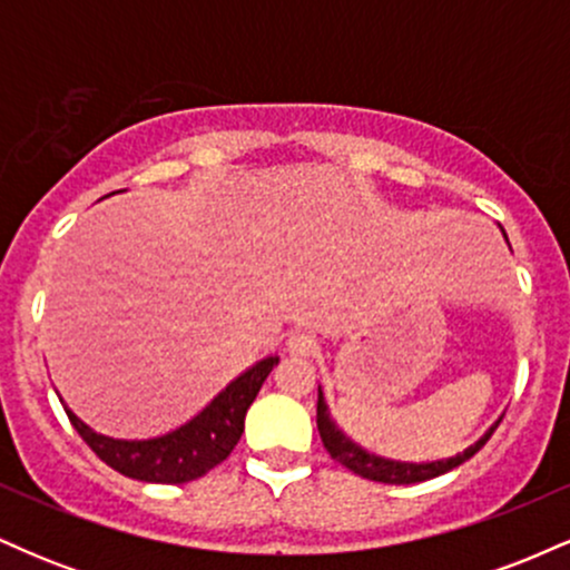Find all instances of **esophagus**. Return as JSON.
<instances>
[{"label": "esophagus", "mask_w": 570, "mask_h": 570, "mask_svg": "<svg viewBox=\"0 0 570 570\" xmlns=\"http://www.w3.org/2000/svg\"><path fill=\"white\" fill-rule=\"evenodd\" d=\"M286 351H289V356H313L316 353V340L313 335H305V332H292L289 337H286Z\"/></svg>", "instance_id": "esophagus-1"}]
</instances>
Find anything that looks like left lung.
Wrapping results in <instances>:
<instances>
[{
    "label": "left lung",
    "instance_id": "1",
    "mask_svg": "<svg viewBox=\"0 0 570 570\" xmlns=\"http://www.w3.org/2000/svg\"><path fill=\"white\" fill-rule=\"evenodd\" d=\"M503 233V230H501ZM507 238V233H503ZM316 423H318V434H322V442L326 448V453L335 458L337 463H343L345 469H351L353 474L364 476V480L372 482H385V485H415V482H426L434 480L450 469L461 466L463 461H469L476 450L482 448L490 440L495 429H499V421L490 426L485 434L476 440L472 448H466L463 453H458L453 458H442V461H429V463H407V461H391V458L375 455L370 450H364L362 444H356L351 436H345L343 431L337 429V423L332 421L330 407L324 402V391L318 385V404H316Z\"/></svg>",
    "mask_w": 570,
    "mask_h": 570
}]
</instances>
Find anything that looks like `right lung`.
Listing matches in <instances>:
<instances>
[{
    "label": "right lung",
    "mask_w": 570,
    "mask_h": 570,
    "mask_svg": "<svg viewBox=\"0 0 570 570\" xmlns=\"http://www.w3.org/2000/svg\"><path fill=\"white\" fill-rule=\"evenodd\" d=\"M276 364L278 356H267L254 367L240 372L193 421L163 436H153V440H112V436L96 434L69 407L63 410H67L77 434L115 472L126 474L130 480L181 485V482L208 474L233 453L240 434H244L246 410L252 407L265 377L271 375Z\"/></svg>",
    "instance_id": "right-lung-1"
}]
</instances>
